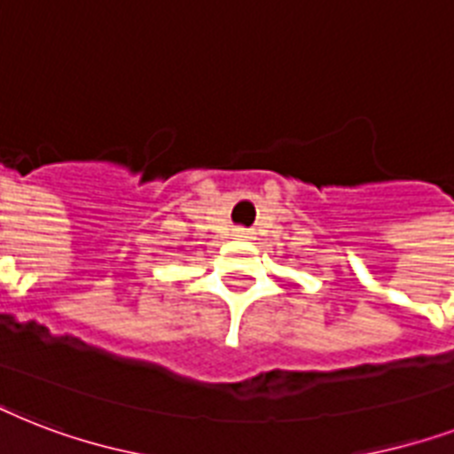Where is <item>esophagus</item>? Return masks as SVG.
Here are the masks:
<instances>
[{
    "label": "esophagus",
    "mask_w": 454,
    "mask_h": 454,
    "mask_svg": "<svg viewBox=\"0 0 454 454\" xmlns=\"http://www.w3.org/2000/svg\"><path fill=\"white\" fill-rule=\"evenodd\" d=\"M233 233L238 240H249V238H252V231H249V228H235Z\"/></svg>",
    "instance_id": "esophagus-1"
}]
</instances>
